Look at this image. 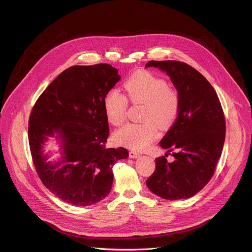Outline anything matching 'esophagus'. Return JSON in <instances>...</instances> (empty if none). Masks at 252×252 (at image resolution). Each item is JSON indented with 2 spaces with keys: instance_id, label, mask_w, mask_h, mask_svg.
Returning a JSON list of instances; mask_svg holds the SVG:
<instances>
[{
  "instance_id": "obj_1",
  "label": "esophagus",
  "mask_w": 252,
  "mask_h": 252,
  "mask_svg": "<svg viewBox=\"0 0 252 252\" xmlns=\"http://www.w3.org/2000/svg\"><path fill=\"white\" fill-rule=\"evenodd\" d=\"M128 155H129V158H132V159L139 158V157L141 156V154H140V153H138V152H136V151H129Z\"/></svg>"
}]
</instances>
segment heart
<instances>
[{
	"label": "heart",
	"instance_id": "obj_1",
	"mask_svg": "<svg viewBox=\"0 0 252 252\" xmlns=\"http://www.w3.org/2000/svg\"><path fill=\"white\" fill-rule=\"evenodd\" d=\"M126 96L111 90L104 99V111L113 126L122 125L126 115L127 100L133 104H144L141 124H127L115 132L120 144L132 150L146 149L158 136V126L168 127L178 111L177 94L167 88V83L147 71L132 74L124 84Z\"/></svg>",
	"mask_w": 252,
	"mask_h": 252
}]
</instances>
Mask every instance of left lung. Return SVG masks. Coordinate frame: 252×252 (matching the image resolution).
I'll list each match as a JSON object with an SVG mask.
<instances>
[{
	"instance_id": "8db88e82",
	"label": "left lung",
	"mask_w": 252,
	"mask_h": 252,
	"mask_svg": "<svg viewBox=\"0 0 252 252\" xmlns=\"http://www.w3.org/2000/svg\"><path fill=\"white\" fill-rule=\"evenodd\" d=\"M167 74L177 91L176 121L160 141L173 162L157 158L146 184L156 195L186 199L202 190L212 178L225 142V119L219 98L209 81L192 66L177 61H150Z\"/></svg>"
}]
</instances>
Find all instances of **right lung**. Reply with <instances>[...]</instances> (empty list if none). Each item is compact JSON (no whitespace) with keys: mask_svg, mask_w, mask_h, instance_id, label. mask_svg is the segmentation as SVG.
<instances>
[{"mask_svg":"<svg viewBox=\"0 0 252 252\" xmlns=\"http://www.w3.org/2000/svg\"><path fill=\"white\" fill-rule=\"evenodd\" d=\"M107 63L74 65L61 73L39 96L29 117L31 156L44 187L65 203L87 207L111 190L113 165L127 150L105 148L109 126L107 93L121 80ZM55 137L61 156L53 162L44 148Z\"/></svg>","mask_w":252,"mask_h":252,"instance_id":"1","label":"right lung"}]
</instances>
